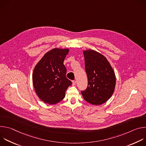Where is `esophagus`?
Instances as JSON below:
<instances>
[{
    "mask_svg": "<svg viewBox=\"0 0 146 146\" xmlns=\"http://www.w3.org/2000/svg\"><path fill=\"white\" fill-rule=\"evenodd\" d=\"M72 82H73V86H74V85H76V81L73 80V81H72Z\"/></svg>",
    "mask_w": 146,
    "mask_h": 146,
    "instance_id": "1",
    "label": "esophagus"
}]
</instances>
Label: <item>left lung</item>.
Masks as SVG:
<instances>
[{"mask_svg":"<svg viewBox=\"0 0 146 146\" xmlns=\"http://www.w3.org/2000/svg\"><path fill=\"white\" fill-rule=\"evenodd\" d=\"M85 68L88 77V86L81 91L87 102L94 105H100L112 96L115 86V76L105 56L91 50L84 51Z\"/></svg>","mask_w":146,"mask_h":146,"instance_id":"8db88e82","label":"left lung"}]
</instances>
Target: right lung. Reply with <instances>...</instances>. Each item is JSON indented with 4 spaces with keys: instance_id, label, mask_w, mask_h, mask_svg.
<instances>
[{
    "instance_id": "add662e5",
    "label": "right lung",
    "mask_w": 146,
    "mask_h": 146,
    "mask_svg": "<svg viewBox=\"0 0 146 146\" xmlns=\"http://www.w3.org/2000/svg\"><path fill=\"white\" fill-rule=\"evenodd\" d=\"M68 49L54 48L40 59L35 67L32 80L35 92L46 103L54 105L65 96L72 82L66 77L64 61Z\"/></svg>"
}]
</instances>
